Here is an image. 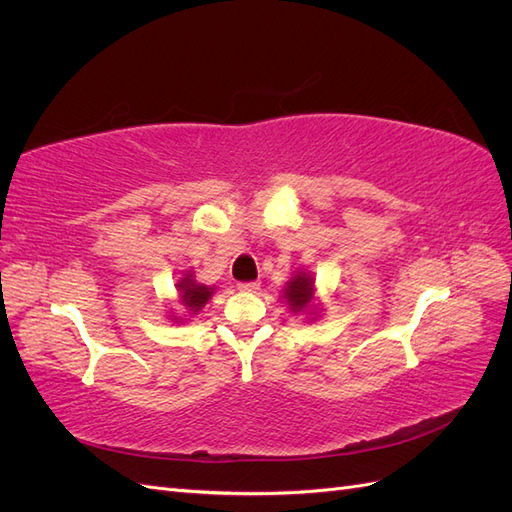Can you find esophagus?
I'll use <instances>...</instances> for the list:
<instances>
[{
	"instance_id": "obj_1",
	"label": "esophagus",
	"mask_w": 512,
	"mask_h": 512,
	"mask_svg": "<svg viewBox=\"0 0 512 512\" xmlns=\"http://www.w3.org/2000/svg\"><path fill=\"white\" fill-rule=\"evenodd\" d=\"M237 288H239L241 292H256V290L260 288V284H258V282H241Z\"/></svg>"
}]
</instances>
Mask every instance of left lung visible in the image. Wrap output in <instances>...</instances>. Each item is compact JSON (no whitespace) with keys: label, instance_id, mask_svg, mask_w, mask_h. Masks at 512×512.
<instances>
[{"label":"left lung","instance_id":"obj_1","mask_svg":"<svg viewBox=\"0 0 512 512\" xmlns=\"http://www.w3.org/2000/svg\"><path fill=\"white\" fill-rule=\"evenodd\" d=\"M282 299L292 314H301L307 320H316L322 312L316 303V277L305 269H297L290 275V280L282 290Z\"/></svg>","mask_w":512,"mask_h":512}]
</instances>
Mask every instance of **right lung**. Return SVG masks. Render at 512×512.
<instances>
[{
	"instance_id": "1",
	"label": "right lung",
	"mask_w": 512,
	"mask_h": 512,
	"mask_svg": "<svg viewBox=\"0 0 512 512\" xmlns=\"http://www.w3.org/2000/svg\"><path fill=\"white\" fill-rule=\"evenodd\" d=\"M175 290H177L179 303L183 305L185 312H188V316H196L200 309H203L209 303V299L213 297L215 286H205V284L196 282L194 271H183V277H181V280H177ZM170 320L183 322V318L175 316V314L170 316Z\"/></svg>"
}]
</instances>
